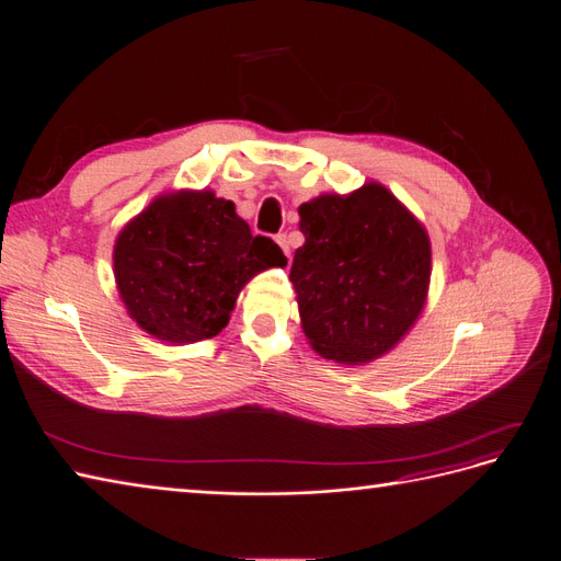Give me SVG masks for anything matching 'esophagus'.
I'll use <instances>...</instances> for the list:
<instances>
[{"label": "esophagus", "mask_w": 561, "mask_h": 561, "mask_svg": "<svg viewBox=\"0 0 561 561\" xmlns=\"http://www.w3.org/2000/svg\"><path fill=\"white\" fill-rule=\"evenodd\" d=\"M275 242L282 247V252H284L286 256H291V249H288V240H286V236H284V233L275 236Z\"/></svg>", "instance_id": "1"}]
</instances>
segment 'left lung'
Returning <instances> with one entry per match:
<instances>
[{
	"instance_id": "8db88e82",
	"label": "left lung",
	"mask_w": 561,
	"mask_h": 561,
	"mask_svg": "<svg viewBox=\"0 0 561 561\" xmlns=\"http://www.w3.org/2000/svg\"><path fill=\"white\" fill-rule=\"evenodd\" d=\"M291 282L302 330L317 354L369 363L396 346L423 312L430 238L383 184L302 203Z\"/></svg>"
}]
</instances>
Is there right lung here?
Wrapping results in <instances>:
<instances>
[{"label":"right lung","mask_w":561,"mask_h":561,"mask_svg":"<svg viewBox=\"0 0 561 561\" xmlns=\"http://www.w3.org/2000/svg\"><path fill=\"white\" fill-rule=\"evenodd\" d=\"M115 282L129 317L152 337L192 344L226 328L242 286L273 265L282 249L213 192L154 198L122 228L113 249Z\"/></svg>","instance_id":"add662e5"}]
</instances>
